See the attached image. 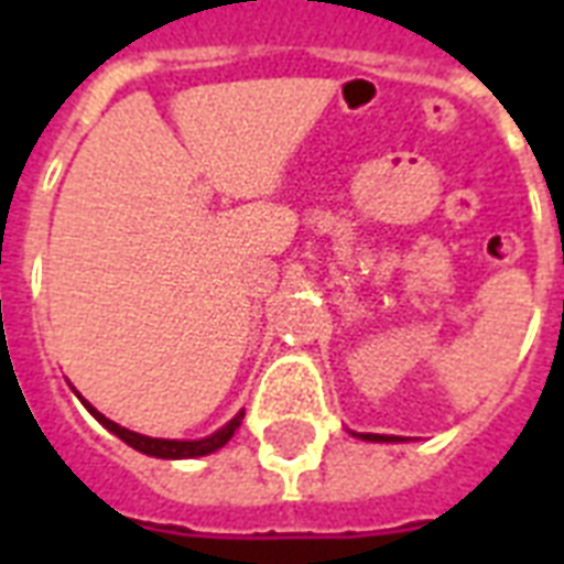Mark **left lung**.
Wrapping results in <instances>:
<instances>
[{
    "mask_svg": "<svg viewBox=\"0 0 564 564\" xmlns=\"http://www.w3.org/2000/svg\"><path fill=\"white\" fill-rule=\"evenodd\" d=\"M360 438H369V442H394V436H380V433H360Z\"/></svg>",
    "mask_w": 564,
    "mask_h": 564,
    "instance_id": "left-lung-1",
    "label": "left lung"
}]
</instances>
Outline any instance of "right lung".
I'll list each match as a JSON object with an SVG mask.
<instances>
[{"label": "right lung", "mask_w": 564, "mask_h": 564, "mask_svg": "<svg viewBox=\"0 0 564 564\" xmlns=\"http://www.w3.org/2000/svg\"><path fill=\"white\" fill-rule=\"evenodd\" d=\"M87 410L96 415V419L105 424V427L110 430V433H117L126 445H131L134 451H140V454H149V456H161V459H193V456H204V454H213V451H219L225 442H228L230 436H234V430L242 424V415L246 412H239L237 419H230L228 424L221 430H216L213 436L207 438H198V442H175V438H152V436H140V433H134V430H126V427H119L117 421H110L105 419L101 412H96L90 406V403H84Z\"/></svg>", "instance_id": "add662e5"}]
</instances>
